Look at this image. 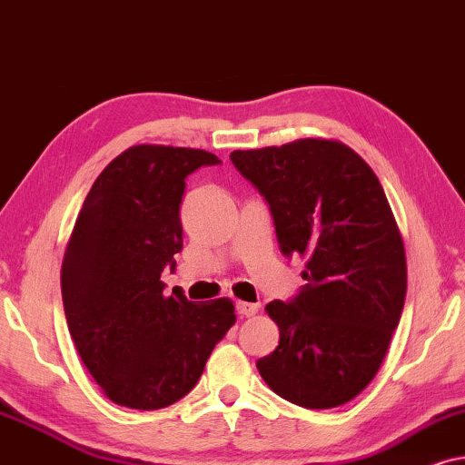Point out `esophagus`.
Instances as JSON below:
<instances>
[{
	"label": "esophagus",
	"mask_w": 465,
	"mask_h": 465,
	"mask_svg": "<svg viewBox=\"0 0 465 465\" xmlns=\"http://www.w3.org/2000/svg\"><path fill=\"white\" fill-rule=\"evenodd\" d=\"M236 311L240 317H252L259 311V304H252V302H238Z\"/></svg>",
	"instance_id": "1"
}]
</instances>
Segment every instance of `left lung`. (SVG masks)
<instances>
[{
  "instance_id": "obj_1",
  "label": "left lung",
  "mask_w": 465,
  "mask_h": 465,
  "mask_svg": "<svg viewBox=\"0 0 465 465\" xmlns=\"http://www.w3.org/2000/svg\"><path fill=\"white\" fill-rule=\"evenodd\" d=\"M229 159L268 202L282 255L308 259L297 295L265 306L281 340L259 374L291 404L342 406L379 372L404 311V242L385 191L342 142L306 138Z\"/></svg>"
}]
</instances>
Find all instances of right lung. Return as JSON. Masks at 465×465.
<instances>
[{
	"label": "right lung",
	"mask_w": 465,
	"mask_h": 465,
	"mask_svg": "<svg viewBox=\"0 0 465 465\" xmlns=\"http://www.w3.org/2000/svg\"><path fill=\"white\" fill-rule=\"evenodd\" d=\"M219 163L197 148L132 146L80 208L61 295L78 355L114 404L157 411L184 398L236 323L227 297L193 304L183 293L165 297L161 282L183 251L184 181Z\"/></svg>",
	"instance_id": "obj_1"
}]
</instances>
